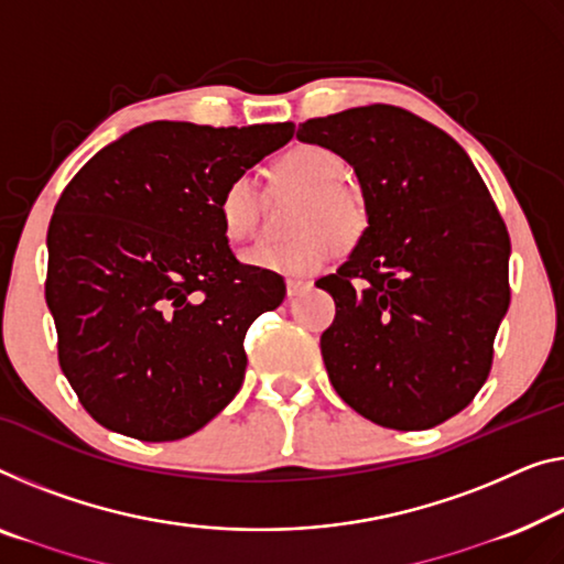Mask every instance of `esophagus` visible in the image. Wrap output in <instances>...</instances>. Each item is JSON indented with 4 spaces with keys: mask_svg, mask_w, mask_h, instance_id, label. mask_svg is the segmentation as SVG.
<instances>
[{
    "mask_svg": "<svg viewBox=\"0 0 564 564\" xmlns=\"http://www.w3.org/2000/svg\"><path fill=\"white\" fill-rule=\"evenodd\" d=\"M308 289H311L308 281H301V279H289V281H285V293H289V299L301 296V293L308 291Z\"/></svg>",
    "mask_w": 564,
    "mask_h": 564,
    "instance_id": "1",
    "label": "esophagus"
}]
</instances>
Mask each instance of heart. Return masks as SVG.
I'll return each instance as SVG.
<instances>
[{
  "mask_svg": "<svg viewBox=\"0 0 564 564\" xmlns=\"http://www.w3.org/2000/svg\"><path fill=\"white\" fill-rule=\"evenodd\" d=\"M341 159L318 144H299L275 162V176L283 184L306 192L296 215L301 232L289 240H265L250 248L242 260L248 265L281 275H311L329 263L336 240L351 246L367 228L365 202L355 192L339 187ZM217 217L225 238L248 240L258 230L260 192L256 176L235 174L217 197Z\"/></svg>",
  "mask_w": 564,
  "mask_h": 564,
  "instance_id": "heart-1",
  "label": "heart"
}]
</instances>
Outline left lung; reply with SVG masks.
I'll return each instance as SVG.
<instances>
[{"instance_id":"left-lung-1","label":"left lung","mask_w":564,"mask_h":564,"mask_svg":"<svg viewBox=\"0 0 564 564\" xmlns=\"http://www.w3.org/2000/svg\"><path fill=\"white\" fill-rule=\"evenodd\" d=\"M355 166L367 228L318 279L336 316L322 357L339 398L392 431H425L484 388L509 308V232L456 139L372 104L299 123Z\"/></svg>"}]
</instances>
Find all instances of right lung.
<instances>
[{"mask_svg": "<svg viewBox=\"0 0 564 564\" xmlns=\"http://www.w3.org/2000/svg\"><path fill=\"white\" fill-rule=\"evenodd\" d=\"M291 137L293 123H144L63 189L45 299L63 375L96 423L180 441L238 394L248 326L285 283L232 256L217 197Z\"/></svg>", "mask_w": 564, "mask_h": 564, "instance_id": "right-lung-1", "label": "right lung"}]
</instances>
